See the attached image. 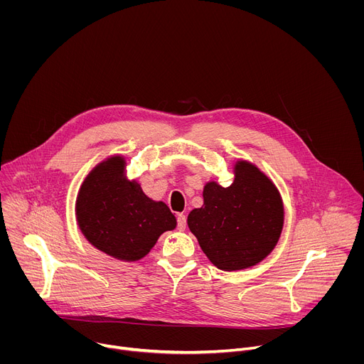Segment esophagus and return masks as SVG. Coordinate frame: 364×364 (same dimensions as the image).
<instances>
[{
    "label": "esophagus",
    "mask_w": 364,
    "mask_h": 364,
    "mask_svg": "<svg viewBox=\"0 0 364 364\" xmlns=\"http://www.w3.org/2000/svg\"><path fill=\"white\" fill-rule=\"evenodd\" d=\"M187 225V219L184 215H177V229L178 230H184Z\"/></svg>",
    "instance_id": "obj_1"
}]
</instances>
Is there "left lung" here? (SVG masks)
Listing matches in <instances>:
<instances>
[{"mask_svg":"<svg viewBox=\"0 0 364 364\" xmlns=\"http://www.w3.org/2000/svg\"><path fill=\"white\" fill-rule=\"evenodd\" d=\"M203 200L200 209L190 212L187 223L215 267L245 269L272 252L284 225L282 200L272 181L255 166L240 161L228 188L207 183Z\"/></svg>","mask_w":364,"mask_h":364,"instance_id":"1","label":"left lung"}]
</instances>
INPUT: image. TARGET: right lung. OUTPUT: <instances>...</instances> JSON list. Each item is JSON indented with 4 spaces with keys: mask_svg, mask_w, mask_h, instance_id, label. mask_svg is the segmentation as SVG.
I'll list each match as a JSON object with an SVG mask.
<instances>
[{
    "mask_svg": "<svg viewBox=\"0 0 364 364\" xmlns=\"http://www.w3.org/2000/svg\"><path fill=\"white\" fill-rule=\"evenodd\" d=\"M122 174L121 157L100 163L80 188L76 215L93 246L132 262L144 257L161 233L176 228V218L163 201H152Z\"/></svg>",
    "mask_w": 364,
    "mask_h": 364,
    "instance_id": "1",
    "label": "right lung"
}]
</instances>
